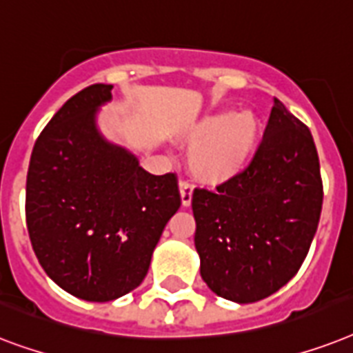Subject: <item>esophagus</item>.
Instances as JSON below:
<instances>
[{"label":"esophagus","mask_w":353,"mask_h":353,"mask_svg":"<svg viewBox=\"0 0 353 353\" xmlns=\"http://www.w3.org/2000/svg\"><path fill=\"white\" fill-rule=\"evenodd\" d=\"M180 188V199H182V205L188 208L191 204V199H193V184L188 182V180H180L179 182Z\"/></svg>","instance_id":"esophagus-1"}]
</instances>
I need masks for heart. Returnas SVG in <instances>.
<instances>
[{
	"label": "heart",
	"mask_w": 353,
	"mask_h": 353,
	"mask_svg": "<svg viewBox=\"0 0 353 353\" xmlns=\"http://www.w3.org/2000/svg\"><path fill=\"white\" fill-rule=\"evenodd\" d=\"M261 120L250 111L202 117L182 134L190 145V169L208 185H222L246 169L261 142Z\"/></svg>",
	"instance_id": "1"
}]
</instances>
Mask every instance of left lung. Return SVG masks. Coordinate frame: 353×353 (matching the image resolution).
<instances>
[{"label": "left lung", "mask_w": 353, "mask_h": 353, "mask_svg": "<svg viewBox=\"0 0 353 353\" xmlns=\"http://www.w3.org/2000/svg\"><path fill=\"white\" fill-rule=\"evenodd\" d=\"M200 275L219 297L255 303L299 272L323 208L310 129L275 98L252 162L216 191H193Z\"/></svg>", "instance_id": "obj_1"}]
</instances>
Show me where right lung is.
Returning <instances> with one entry per match:
<instances>
[{"mask_svg":"<svg viewBox=\"0 0 353 353\" xmlns=\"http://www.w3.org/2000/svg\"><path fill=\"white\" fill-rule=\"evenodd\" d=\"M112 85L65 101L34 143L25 216L32 250L60 288L105 303L140 286L180 208L174 173L151 174L97 128Z\"/></svg>","mask_w":353,"mask_h":353,"instance_id":"1","label":"right lung"}]
</instances>
